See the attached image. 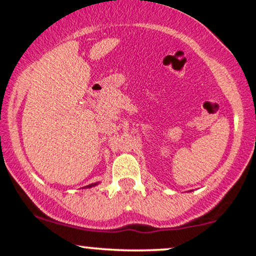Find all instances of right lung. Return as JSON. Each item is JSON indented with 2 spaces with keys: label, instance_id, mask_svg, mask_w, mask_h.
Returning <instances> with one entry per match:
<instances>
[{
  "label": "right lung",
  "instance_id": "1",
  "mask_svg": "<svg viewBox=\"0 0 256 256\" xmlns=\"http://www.w3.org/2000/svg\"><path fill=\"white\" fill-rule=\"evenodd\" d=\"M96 184H98V183H95V184H90V185H86V186H85V188H91V186H95Z\"/></svg>",
  "mask_w": 256,
  "mask_h": 256
}]
</instances>
